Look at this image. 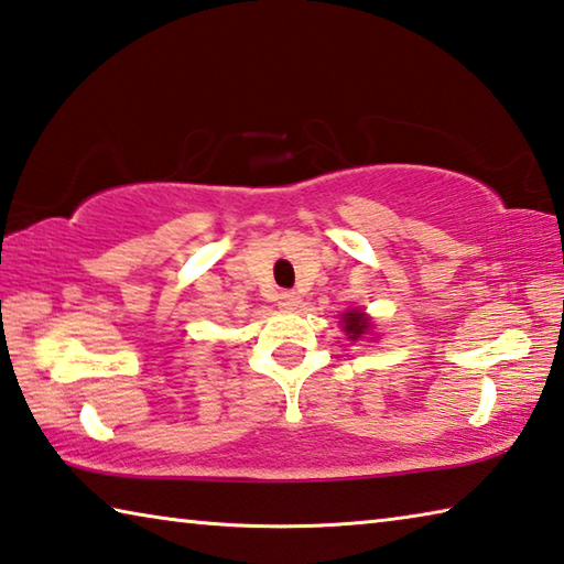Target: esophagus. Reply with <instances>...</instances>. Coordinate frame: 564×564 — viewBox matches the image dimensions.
I'll return each mask as SVG.
<instances>
[{"label": "esophagus", "instance_id": "34e87169", "mask_svg": "<svg viewBox=\"0 0 564 564\" xmlns=\"http://www.w3.org/2000/svg\"><path fill=\"white\" fill-rule=\"evenodd\" d=\"M301 303V295L293 293V291H283L281 293V308H295V305Z\"/></svg>", "mask_w": 564, "mask_h": 564}]
</instances>
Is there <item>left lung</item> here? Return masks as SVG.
<instances>
[{"label": "left lung", "mask_w": 564, "mask_h": 564, "mask_svg": "<svg viewBox=\"0 0 564 564\" xmlns=\"http://www.w3.org/2000/svg\"><path fill=\"white\" fill-rule=\"evenodd\" d=\"M343 328H346L350 340H358L360 336H366V333H368L370 321L366 318V313L350 311V313H346V316H343Z\"/></svg>", "instance_id": "left-lung-1"}]
</instances>
